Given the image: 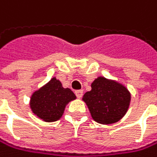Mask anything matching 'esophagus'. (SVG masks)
I'll return each instance as SVG.
<instances>
[{
  "label": "esophagus",
  "instance_id": "obj_1",
  "mask_svg": "<svg viewBox=\"0 0 157 157\" xmlns=\"http://www.w3.org/2000/svg\"><path fill=\"white\" fill-rule=\"evenodd\" d=\"M75 95L77 96V98H81L83 96V90L82 89L75 90Z\"/></svg>",
  "mask_w": 157,
  "mask_h": 157
}]
</instances>
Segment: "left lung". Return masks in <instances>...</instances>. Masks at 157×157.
Segmentation results:
<instances>
[{
	"instance_id": "8db88e82",
	"label": "left lung",
	"mask_w": 157,
	"mask_h": 157,
	"mask_svg": "<svg viewBox=\"0 0 157 157\" xmlns=\"http://www.w3.org/2000/svg\"><path fill=\"white\" fill-rule=\"evenodd\" d=\"M92 119L101 124L119 121L127 112L131 95L118 82L99 77L91 84V90L83 97Z\"/></svg>"
}]
</instances>
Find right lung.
<instances>
[{"mask_svg":"<svg viewBox=\"0 0 157 157\" xmlns=\"http://www.w3.org/2000/svg\"><path fill=\"white\" fill-rule=\"evenodd\" d=\"M75 98L70 88H64L59 80L52 78L32 95L30 106L44 121H56L62 117L66 105Z\"/></svg>","mask_w":157,"mask_h":157,"instance_id":"obj_1","label":"right lung"}]
</instances>
